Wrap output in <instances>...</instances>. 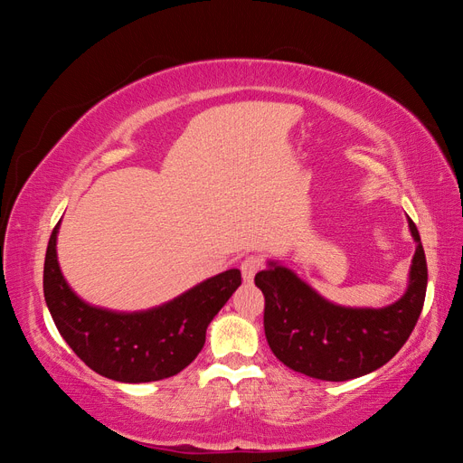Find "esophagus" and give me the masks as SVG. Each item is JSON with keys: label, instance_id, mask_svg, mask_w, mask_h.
Wrapping results in <instances>:
<instances>
[{"label": "esophagus", "instance_id": "esophagus-1", "mask_svg": "<svg viewBox=\"0 0 463 463\" xmlns=\"http://www.w3.org/2000/svg\"><path fill=\"white\" fill-rule=\"evenodd\" d=\"M264 266V260H262V257H259V255H249V257H245L243 260H241V274H243V279L245 282L249 284V282H253V278H255V274L262 269Z\"/></svg>", "mask_w": 463, "mask_h": 463}]
</instances>
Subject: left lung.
Listing matches in <instances>:
<instances>
[{"label":"left lung","instance_id":"obj_1","mask_svg":"<svg viewBox=\"0 0 463 463\" xmlns=\"http://www.w3.org/2000/svg\"><path fill=\"white\" fill-rule=\"evenodd\" d=\"M410 288L384 309H347L322 299L284 266L255 276L264 296V334L286 367L318 381L342 383L376 371L408 342L427 291V259L417 226Z\"/></svg>","mask_w":463,"mask_h":463}]
</instances>
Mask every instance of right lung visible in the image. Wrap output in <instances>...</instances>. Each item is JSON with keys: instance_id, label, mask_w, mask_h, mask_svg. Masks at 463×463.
<instances>
[{"instance_id": "1", "label": "right lung", "mask_w": 463, "mask_h": 463, "mask_svg": "<svg viewBox=\"0 0 463 463\" xmlns=\"http://www.w3.org/2000/svg\"><path fill=\"white\" fill-rule=\"evenodd\" d=\"M53 228L44 260V298L63 340L94 373L118 383H152L184 371L199 355L206 326L241 286L237 269L145 313H111L69 289L55 255Z\"/></svg>"}]
</instances>
